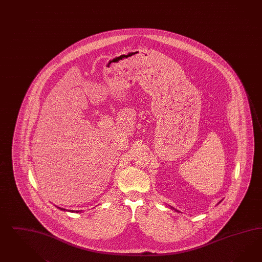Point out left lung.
I'll list each match as a JSON object with an SVG mask.
<instances>
[{
    "label": "left lung",
    "mask_w": 262,
    "mask_h": 262,
    "mask_svg": "<svg viewBox=\"0 0 262 262\" xmlns=\"http://www.w3.org/2000/svg\"><path fill=\"white\" fill-rule=\"evenodd\" d=\"M220 202H221V201H220V202H219V204H220ZM170 209H172V210H173V211H176V212H179V211H178V210H176V209H174L173 207H171V206H170Z\"/></svg>",
    "instance_id": "8db88e82"
}]
</instances>
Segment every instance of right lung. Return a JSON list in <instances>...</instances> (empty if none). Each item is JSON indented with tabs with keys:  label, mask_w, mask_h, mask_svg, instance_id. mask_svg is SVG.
Returning <instances> with one entry per match:
<instances>
[{
	"label": "right lung",
	"mask_w": 262,
	"mask_h": 262,
	"mask_svg": "<svg viewBox=\"0 0 262 262\" xmlns=\"http://www.w3.org/2000/svg\"><path fill=\"white\" fill-rule=\"evenodd\" d=\"M58 209H60V210H62V211H67L66 209H63V208H60V207H57ZM69 212H81V211H69Z\"/></svg>",
	"instance_id": "obj_1"
}]
</instances>
